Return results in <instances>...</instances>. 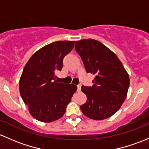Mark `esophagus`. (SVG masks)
<instances>
[{"label": "esophagus", "instance_id": "esophagus-1", "mask_svg": "<svg viewBox=\"0 0 149 149\" xmlns=\"http://www.w3.org/2000/svg\"><path fill=\"white\" fill-rule=\"evenodd\" d=\"M81 86H82L81 85H77V91L78 92H79L81 90Z\"/></svg>", "mask_w": 149, "mask_h": 149}]
</instances>
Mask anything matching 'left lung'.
<instances>
[{
    "label": "left lung",
    "mask_w": 149,
    "mask_h": 149,
    "mask_svg": "<svg viewBox=\"0 0 149 149\" xmlns=\"http://www.w3.org/2000/svg\"><path fill=\"white\" fill-rule=\"evenodd\" d=\"M74 49L87 73L95 75L93 86H82L87 101L80 106L83 114L93 120H104L120 108L127 96L129 76L118 56L95 39L76 41Z\"/></svg>",
    "instance_id": "obj_1"
}]
</instances>
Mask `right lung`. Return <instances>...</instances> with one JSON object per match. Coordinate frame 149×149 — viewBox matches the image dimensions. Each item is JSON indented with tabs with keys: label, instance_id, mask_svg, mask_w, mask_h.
Masks as SVG:
<instances>
[{
	"label": "right lung",
	"instance_id": "add662e5",
	"mask_svg": "<svg viewBox=\"0 0 149 149\" xmlns=\"http://www.w3.org/2000/svg\"><path fill=\"white\" fill-rule=\"evenodd\" d=\"M74 41L51 43L29 59L19 81V90L31 115L36 120L50 123L64 116L77 87L58 82L56 72L61 71L63 59L74 47Z\"/></svg>",
	"mask_w": 149,
	"mask_h": 149
}]
</instances>
